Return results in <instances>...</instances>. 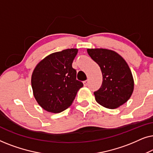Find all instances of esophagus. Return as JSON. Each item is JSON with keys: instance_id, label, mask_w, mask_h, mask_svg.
Listing matches in <instances>:
<instances>
[{"instance_id": "esophagus-1", "label": "esophagus", "mask_w": 153, "mask_h": 153, "mask_svg": "<svg viewBox=\"0 0 153 153\" xmlns=\"http://www.w3.org/2000/svg\"><path fill=\"white\" fill-rule=\"evenodd\" d=\"M88 80H86V81H83V85H84L85 86H86V85H88Z\"/></svg>"}]
</instances>
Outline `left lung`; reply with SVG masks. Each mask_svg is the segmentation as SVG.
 I'll return each instance as SVG.
<instances>
[{
  "label": "left lung",
  "instance_id": "8db88e82",
  "mask_svg": "<svg viewBox=\"0 0 153 153\" xmlns=\"http://www.w3.org/2000/svg\"><path fill=\"white\" fill-rule=\"evenodd\" d=\"M87 51L99 65L103 77L100 88L94 92L97 103L114 109L127 102L133 93L134 79L126 61L112 50L88 49Z\"/></svg>",
  "mask_w": 153,
  "mask_h": 153
}]
</instances>
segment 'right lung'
<instances>
[{
    "label": "right lung",
    "mask_w": 153,
    "mask_h": 153,
    "mask_svg": "<svg viewBox=\"0 0 153 153\" xmlns=\"http://www.w3.org/2000/svg\"><path fill=\"white\" fill-rule=\"evenodd\" d=\"M77 49H68L47 56L37 65L31 77L34 97L51 113H60L72 104L83 83L76 80L72 62Z\"/></svg>",
    "instance_id": "1"
}]
</instances>
